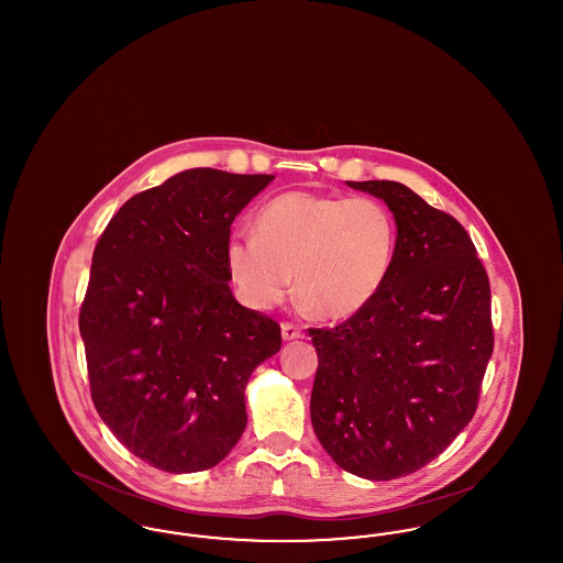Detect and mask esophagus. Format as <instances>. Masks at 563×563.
Masks as SVG:
<instances>
[{"mask_svg": "<svg viewBox=\"0 0 563 563\" xmlns=\"http://www.w3.org/2000/svg\"><path fill=\"white\" fill-rule=\"evenodd\" d=\"M280 333H283V340H285V342L303 338V331H301L297 324H294V322H283V324H280Z\"/></svg>", "mask_w": 563, "mask_h": 563, "instance_id": "obj_1", "label": "esophagus"}]
</instances>
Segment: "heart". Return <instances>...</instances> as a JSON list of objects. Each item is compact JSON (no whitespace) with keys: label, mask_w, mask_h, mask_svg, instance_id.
<instances>
[{"label":"heart","mask_w":563,"mask_h":563,"mask_svg":"<svg viewBox=\"0 0 563 563\" xmlns=\"http://www.w3.org/2000/svg\"><path fill=\"white\" fill-rule=\"evenodd\" d=\"M397 225L374 198L287 191L255 214V234L225 246L242 301L272 310L291 291L319 319L342 321L382 291L395 260Z\"/></svg>","instance_id":"heart-1"}]
</instances>
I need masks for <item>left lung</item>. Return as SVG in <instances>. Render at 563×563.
Masks as SVG:
<instances>
[{
    "mask_svg": "<svg viewBox=\"0 0 563 563\" xmlns=\"http://www.w3.org/2000/svg\"><path fill=\"white\" fill-rule=\"evenodd\" d=\"M397 223L390 274L374 301L333 329H310V397L324 452L356 477L388 482L441 454L477 409L494 350L489 280L452 214L397 181H349Z\"/></svg>",
    "mask_w": 563,
    "mask_h": 563,
    "instance_id": "left-lung-1",
    "label": "left lung"
}]
</instances>
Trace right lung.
<instances>
[{"label":"right lung","mask_w":563,"mask_h":563,"mask_svg":"<svg viewBox=\"0 0 563 563\" xmlns=\"http://www.w3.org/2000/svg\"><path fill=\"white\" fill-rule=\"evenodd\" d=\"M274 175L189 168L133 196L101 234L80 310L92 402L166 473L219 464L246 427L244 388L280 327L241 306L230 225Z\"/></svg>","instance_id":"add662e5"}]
</instances>
